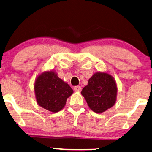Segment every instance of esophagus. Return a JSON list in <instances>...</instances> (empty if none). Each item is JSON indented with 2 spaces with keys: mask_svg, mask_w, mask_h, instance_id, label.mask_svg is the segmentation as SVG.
<instances>
[{
  "mask_svg": "<svg viewBox=\"0 0 152 152\" xmlns=\"http://www.w3.org/2000/svg\"><path fill=\"white\" fill-rule=\"evenodd\" d=\"M74 90L76 92H80V91H81V90H82V88L79 86H75V87L74 88Z\"/></svg>",
  "mask_w": 152,
  "mask_h": 152,
  "instance_id": "34e87169",
  "label": "esophagus"
}]
</instances>
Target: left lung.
<instances>
[{
    "instance_id": "8db88e82",
    "label": "left lung",
    "mask_w": 152,
    "mask_h": 152,
    "mask_svg": "<svg viewBox=\"0 0 152 152\" xmlns=\"http://www.w3.org/2000/svg\"><path fill=\"white\" fill-rule=\"evenodd\" d=\"M81 94L88 107L99 114L114 106L116 99L117 86L111 75L97 72L90 78Z\"/></svg>"
}]
</instances>
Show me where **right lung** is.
<instances>
[{
    "mask_svg": "<svg viewBox=\"0 0 152 152\" xmlns=\"http://www.w3.org/2000/svg\"><path fill=\"white\" fill-rule=\"evenodd\" d=\"M34 90L38 104L53 113L64 108L67 98L74 93L72 88L53 71L43 72L38 76Z\"/></svg>",
    "mask_w": 152,
    "mask_h": 152,
    "instance_id": "1",
    "label": "right lung"
}]
</instances>
